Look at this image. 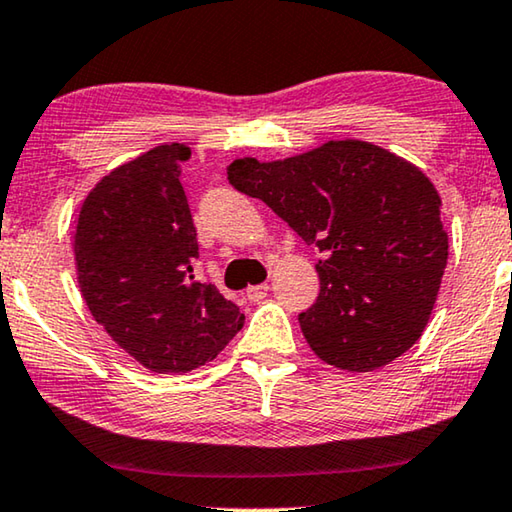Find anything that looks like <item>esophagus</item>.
I'll return each instance as SVG.
<instances>
[{
	"label": "esophagus",
	"mask_w": 512,
	"mask_h": 512,
	"mask_svg": "<svg viewBox=\"0 0 512 512\" xmlns=\"http://www.w3.org/2000/svg\"><path fill=\"white\" fill-rule=\"evenodd\" d=\"M266 294H269V285H266V282H264V285H253V287L246 289L248 301H255V303L262 301Z\"/></svg>",
	"instance_id": "34e87169"
}]
</instances>
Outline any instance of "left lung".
Returning a JSON list of instances; mask_svg holds the SVG:
<instances>
[{
	"label": "left lung",
	"mask_w": 512,
	"mask_h": 512,
	"mask_svg": "<svg viewBox=\"0 0 512 512\" xmlns=\"http://www.w3.org/2000/svg\"><path fill=\"white\" fill-rule=\"evenodd\" d=\"M227 179L324 253L317 303L299 315L324 363L372 372L421 338L448 259L441 197L421 167L347 137L280 160L239 158Z\"/></svg>",
	"instance_id": "1"
}]
</instances>
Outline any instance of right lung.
Segmentation results:
<instances>
[{
    "label": "right lung",
    "mask_w": 512,
    "mask_h": 512,
    "mask_svg": "<svg viewBox=\"0 0 512 512\" xmlns=\"http://www.w3.org/2000/svg\"><path fill=\"white\" fill-rule=\"evenodd\" d=\"M190 147L158 144L89 190L73 257L87 308L110 338L158 375L209 363L243 326V312L195 276L197 239L179 165Z\"/></svg>",
    "instance_id": "obj_1"
}]
</instances>
